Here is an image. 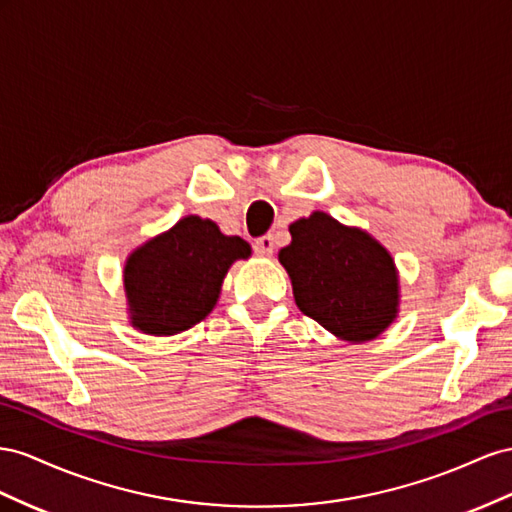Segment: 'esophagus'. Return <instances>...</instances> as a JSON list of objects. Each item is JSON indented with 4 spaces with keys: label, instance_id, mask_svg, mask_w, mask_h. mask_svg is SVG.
Wrapping results in <instances>:
<instances>
[{
    "label": "esophagus",
    "instance_id": "1",
    "mask_svg": "<svg viewBox=\"0 0 512 512\" xmlns=\"http://www.w3.org/2000/svg\"><path fill=\"white\" fill-rule=\"evenodd\" d=\"M255 253L261 257H270L274 253V236L266 233V236H261L255 240Z\"/></svg>",
    "mask_w": 512,
    "mask_h": 512
}]
</instances>
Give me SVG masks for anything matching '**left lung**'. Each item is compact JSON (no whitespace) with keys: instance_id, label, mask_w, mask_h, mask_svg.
Masks as SVG:
<instances>
[{"instance_id":"8db88e82","label":"left lung","mask_w":512,"mask_h":512,"mask_svg":"<svg viewBox=\"0 0 512 512\" xmlns=\"http://www.w3.org/2000/svg\"><path fill=\"white\" fill-rule=\"evenodd\" d=\"M279 259L298 309L349 343L375 339L397 315L399 281L386 248L369 233L313 212L289 227Z\"/></svg>"}]
</instances>
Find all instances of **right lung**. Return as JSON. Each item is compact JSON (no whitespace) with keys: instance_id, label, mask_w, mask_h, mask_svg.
<instances>
[{"instance_id":"obj_1","label":"right lung","mask_w":512,"mask_h":512,"mask_svg":"<svg viewBox=\"0 0 512 512\" xmlns=\"http://www.w3.org/2000/svg\"><path fill=\"white\" fill-rule=\"evenodd\" d=\"M248 255L251 246L238 236H223L212 221L182 218L126 261L133 324L156 337L193 328L214 309L229 266Z\"/></svg>"}]
</instances>
